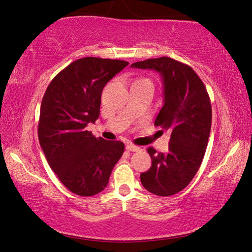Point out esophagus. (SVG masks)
Listing matches in <instances>:
<instances>
[{"label": "esophagus", "mask_w": 252, "mask_h": 252, "mask_svg": "<svg viewBox=\"0 0 252 252\" xmlns=\"http://www.w3.org/2000/svg\"><path fill=\"white\" fill-rule=\"evenodd\" d=\"M126 149L127 151H132V152H136V151L140 150L139 147H136V146H134V144H132V143H127L126 146Z\"/></svg>", "instance_id": "obj_1"}]
</instances>
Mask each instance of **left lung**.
I'll list each match as a JSON object with an SVG mask.
<instances>
[{
	"label": "left lung",
	"mask_w": 252,
	"mask_h": 252,
	"mask_svg": "<svg viewBox=\"0 0 252 252\" xmlns=\"http://www.w3.org/2000/svg\"><path fill=\"white\" fill-rule=\"evenodd\" d=\"M136 69L155 70L163 83V106L155 126L171 131L167 153L148 152L152 165L140 174L142 186L160 197L180 192L201 165L211 130L210 97L193 69L168 57L148 59L131 64Z\"/></svg>",
	"instance_id": "left-lung-1"
}]
</instances>
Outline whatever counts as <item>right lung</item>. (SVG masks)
I'll return each mask as SVG.
<instances>
[{"label":"right lung","mask_w":252,"mask_h":252,"mask_svg":"<svg viewBox=\"0 0 252 252\" xmlns=\"http://www.w3.org/2000/svg\"><path fill=\"white\" fill-rule=\"evenodd\" d=\"M127 64L93 57L76 60L55 75L42 99L41 148L60 181L78 195L101 192L125 151L123 142L95 138L87 126L100 116L105 84Z\"/></svg>","instance_id":"add662e5"}]
</instances>
